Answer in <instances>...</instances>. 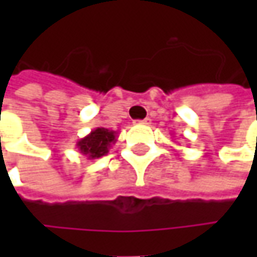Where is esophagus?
Masks as SVG:
<instances>
[{
  "label": "esophagus",
  "mask_w": 257,
  "mask_h": 257,
  "mask_svg": "<svg viewBox=\"0 0 257 257\" xmlns=\"http://www.w3.org/2000/svg\"><path fill=\"white\" fill-rule=\"evenodd\" d=\"M139 124H150V118H144V120H139Z\"/></svg>",
  "instance_id": "obj_1"
}]
</instances>
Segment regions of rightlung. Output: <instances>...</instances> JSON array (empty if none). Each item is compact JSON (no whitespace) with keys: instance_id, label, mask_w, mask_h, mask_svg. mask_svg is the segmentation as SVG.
Returning a JSON list of instances; mask_svg holds the SVG:
<instances>
[{"instance_id":"obj_1","label":"right lung","mask_w":257,"mask_h":257,"mask_svg":"<svg viewBox=\"0 0 257 257\" xmlns=\"http://www.w3.org/2000/svg\"><path fill=\"white\" fill-rule=\"evenodd\" d=\"M117 134L118 133L113 132V130L97 127V128L91 130V133L80 139L75 146L78 149V153L87 156L88 160L100 159L108 153V150L117 142Z\"/></svg>"}]
</instances>
